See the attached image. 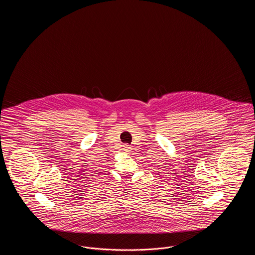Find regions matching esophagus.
<instances>
[{
	"mask_svg": "<svg viewBox=\"0 0 255 255\" xmlns=\"http://www.w3.org/2000/svg\"><path fill=\"white\" fill-rule=\"evenodd\" d=\"M122 149H123V151H125V152H130V151H131V147H130V145H128V144H124Z\"/></svg>",
	"mask_w": 255,
	"mask_h": 255,
	"instance_id": "34e87169",
	"label": "esophagus"
}]
</instances>
